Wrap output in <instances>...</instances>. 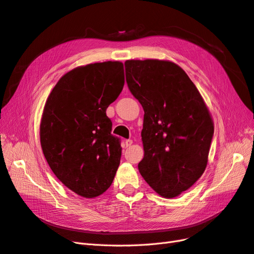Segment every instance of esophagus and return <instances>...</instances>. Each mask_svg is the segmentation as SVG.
I'll return each instance as SVG.
<instances>
[{"mask_svg": "<svg viewBox=\"0 0 254 254\" xmlns=\"http://www.w3.org/2000/svg\"><path fill=\"white\" fill-rule=\"evenodd\" d=\"M132 140H126L125 141V144H126V147H130V146H131L132 145Z\"/></svg>", "mask_w": 254, "mask_h": 254, "instance_id": "esophagus-1", "label": "esophagus"}]
</instances>
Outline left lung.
Listing matches in <instances>:
<instances>
[{
	"instance_id": "obj_1",
	"label": "left lung",
	"mask_w": 254,
	"mask_h": 254,
	"mask_svg": "<svg viewBox=\"0 0 254 254\" xmlns=\"http://www.w3.org/2000/svg\"><path fill=\"white\" fill-rule=\"evenodd\" d=\"M125 70L128 88L144 109L140 174L161 197L175 198L205 171L214 133L211 113L175 63L126 60Z\"/></svg>"
}]
</instances>
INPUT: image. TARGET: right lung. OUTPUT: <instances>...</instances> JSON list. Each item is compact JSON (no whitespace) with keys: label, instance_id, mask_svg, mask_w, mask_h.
<instances>
[{"label":"right lung","instance_id":"right-lung-1","mask_svg":"<svg viewBox=\"0 0 254 254\" xmlns=\"http://www.w3.org/2000/svg\"><path fill=\"white\" fill-rule=\"evenodd\" d=\"M125 83L121 61L73 68L53 88L40 122V143L53 173L74 193L94 198L109 189L120 165L108 106Z\"/></svg>","mask_w":254,"mask_h":254}]
</instances>
